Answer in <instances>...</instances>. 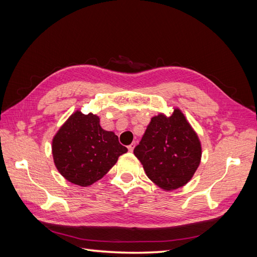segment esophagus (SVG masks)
Segmentation results:
<instances>
[{"mask_svg":"<svg viewBox=\"0 0 257 257\" xmlns=\"http://www.w3.org/2000/svg\"><path fill=\"white\" fill-rule=\"evenodd\" d=\"M135 146H136V143H133V144H131L127 148H128V151L130 152H133V150H134V148H135Z\"/></svg>","mask_w":257,"mask_h":257,"instance_id":"obj_1","label":"esophagus"}]
</instances>
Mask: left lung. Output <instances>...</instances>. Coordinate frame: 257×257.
I'll list each match as a JSON object with an SVG mask.
<instances>
[{
  "label": "left lung",
  "mask_w": 257,
  "mask_h": 257,
  "mask_svg": "<svg viewBox=\"0 0 257 257\" xmlns=\"http://www.w3.org/2000/svg\"><path fill=\"white\" fill-rule=\"evenodd\" d=\"M201 153L197 133L178 107L170 115H153L134 149L148 178L165 191L180 189L191 180Z\"/></svg>",
  "instance_id": "1"
}]
</instances>
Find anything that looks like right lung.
Here are the masks:
<instances>
[{
    "label": "right lung",
    "instance_id": "obj_1",
    "mask_svg": "<svg viewBox=\"0 0 257 257\" xmlns=\"http://www.w3.org/2000/svg\"><path fill=\"white\" fill-rule=\"evenodd\" d=\"M52 158L68 182L89 186L102 179L127 152L113 132L104 130L99 116L74 111L52 138Z\"/></svg>",
    "mask_w": 257,
    "mask_h": 257
}]
</instances>
